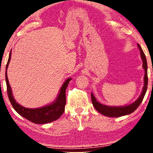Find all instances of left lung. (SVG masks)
Returning a JSON list of instances; mask_svg holds the SVG:
<instances>
[{
	"label": "left lung",
	"instance_id": "left-lung-1",
	"mask_svg": "<svg viewBox=\"0 0 153 153\" xmlns=\"http://www.w3.org/2000/svg\"><path fill=\"white\" fill-rule=\"evenodd\" d=\"M137 47L140 50V56H141L142 60H143V68L145 70V75H144V86L143 88L141 94L139 96L138 99L136 101L130 104L125 105V106H107V105L103 104L97 101L93 93H91V101L94 105V108H96L99 113L101 114L106 116L108 117H119L122 116H125L130 114L134 112L135 110L137 108V107L140 106V103H142L144 99L145 94H146L147 88V83H148V78H147V63L146 57L144 54L143 50L140 45L137 44Z\"/></svg>",
	"mask_w": 153,
	"mask_h": 153
}]
</instances>
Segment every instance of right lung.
<instances>
[{
  "mask_svg": "<svg viewBox=\"0 0 153 153\" xmlns=\"http://www.w3.org/2000/svg\"><path fill=\"white\" fill-rule=\"evenodd\" d=\"M10 57H11V51L10 52L9 57H8V62L6 67V82L8 99L16 111L22 117L34 124H47V123L52 122L58 119L65 111V107L66 104L65 91L68 83L72 80V78H67L65 81L63 82L62 85L59 91L58 95L54 100L53 102L47 106L39 107V108H26L16 102V101L13 98L11 87L10 86L8 75H7V68L10 61Z\"/></svg>",
  "mask_w": 153,
  "mask_h": 153,
  "instance_id": "right-lung-1",
  "label": "right lung"
}]
</instances>
